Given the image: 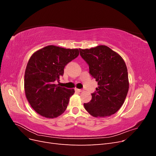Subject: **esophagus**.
<instances>
[{
	"mask_svg": "<svg viewBox=\"0 0 156 156\" xmlns=\"http://www.w3.org/2000/svg\"><path fill=\"white\" fill-rule=\"evenodd\" d=\"M75 90L79 92H83V90L82 89H75Z\"/></svg>",
	"mask_w": 156,
	"mask_h": 156,
	"instance_id": "obj_1",
	"label": "esophagus"
}]
</instances>
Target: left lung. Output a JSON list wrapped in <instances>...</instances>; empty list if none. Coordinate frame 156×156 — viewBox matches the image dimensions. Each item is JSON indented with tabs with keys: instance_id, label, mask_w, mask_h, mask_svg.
<instances>
[{
	"instance_id": "1",
	"label": "left lung",
	"mask_w": 156,
	"mask_h": 156,
	"mask_svg": "<svg viewBox=\"0 0 156 156\" xmlns=\"http://www.w3.org/2000/svg\"><path fill=\"white\" fill-rule=\"evenodd\" d=\"M79 51L98 85L91 94L90 101L84 103V108L94 117L115 114L123 105L129 90L128 73L123 58L105 45L79 49Z\"/></svg>"
}]
</instances>
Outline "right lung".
<instances>
[{"label": "right lung", "mask_w": 156, "mask_h": 156, "mask_svg": "<svg viewBox=\"0 0 156 156\" xmlns=\"http://www.w3.org/2000/svg\"><path fill=\"white\" fill-rule=\"evenodd\" d=\"M79 54L77 49L49 45L31 56L25 73V92L33 109L41 116L53 119L66 109L74 89L60 87L55 82L59 81L66 66Z\"/></svg>", "instance_id": "add662e5"}]
</instances>
